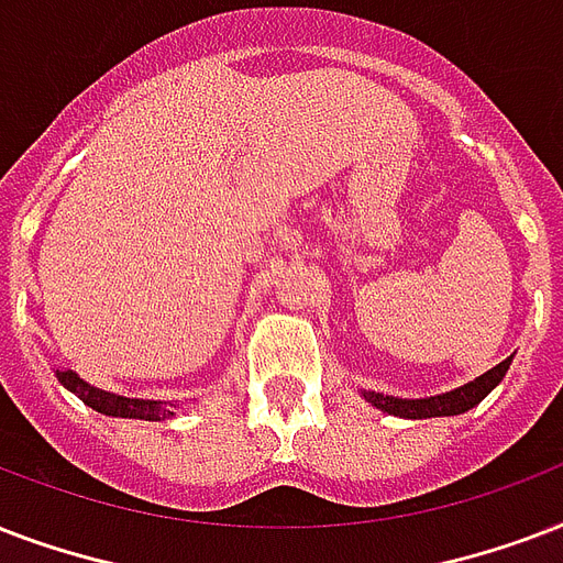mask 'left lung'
<instances>
[{"instance_id":"8db88e82","label":"left lung","mask_w":563,"mask_h":563,"mask_svg":"<svg viewBox=\"0 0 563 563\" xmlns=\"http://www.w3.org/2000/svg\"><path fill=\"white\" fill-rule=\"evenodd\" d=\"M511 358H505L503 364H496L494 369H487L485 376H478L476 382H470V385L464 387H455V390H449V394L426 396V399H399V396H385V394H376V390H367L364 399L376 405V408H382V411L394 413V417H408V420H426V417H455V413H464L470 411V408H476V405L482 402V399H485V396L499 385V382H503L508 367H511Z\"/></svg>"}]
</instances>
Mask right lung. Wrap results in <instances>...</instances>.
<instances>
[{
  "label": "right lung",
  "mask_w": 563,
  "mask_h": 563,
  "mask_svg": "<svg viewBox=\"0 0 563 563\" xmlns=\"http://www.w3.org/2000/svg\"><path fill=\"white\" fill-rule=\"evenodd\" d=\"M58 382L67 390L81 399L85 405H90L93 411L104 413V417H129V420H167L173 417V411L167 408V402H152V399H129V396L108 394V390H99V387L87 385L85 378H78L73 369H58L55 373Z\"/></svg>",
  "instance_id": "right-lung-1"
}]
</instances>
